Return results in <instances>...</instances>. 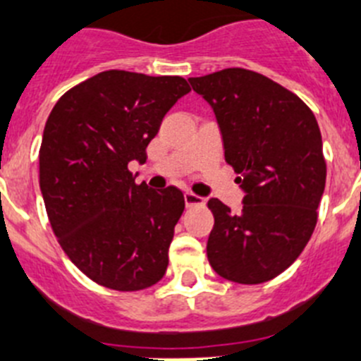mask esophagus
Segmentation results:
<instances>
[{
	"instance_id": "esophagus-1",
	"label": "esophagus",
	"mask_w": 361,
	"mask_h": 361,
	"mask_svg": "<svg viewBox=\"0 0 361 361\" xmlns=\"http://www.w3.org/2000/svg\"><path fill=\"white\" fill-rule=\"evenodd\" d=\"M184 202H186L188 207H197V206H204V204H206V200L195 193H186L184 195Z\"/></svg>"
}]
</instances>
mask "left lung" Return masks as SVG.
<instances>
[{
  "label": "left lung",
  "instance_id": "left-lung-1",
  "mask_svg": "<svg viewBox=\"0 0 361 361\" xmlns=\"http://www.w3.org/2000/svg\"><path fill=\"white\" fill-rule=\"evenodd\" d=\"M220 125L226 161L245 191L240 213L218 198L207 259L224 279L259 284L299 257L326 186L322 135L312 109L261 73L227 68L190 78Z\"/></svg>",
  "mask_w": 361,
  "mask_h": 361
}]
</instances>
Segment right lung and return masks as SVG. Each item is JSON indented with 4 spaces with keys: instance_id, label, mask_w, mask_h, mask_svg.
Segmentation results:
<instances>
[{
    "instance_id": "1",
    "label": "right lung",
    "mask_w": 361,
    "mask_h": 361,
    "mask_svg": "<svg viewBox=\"0 0 361 361\" xmlns=\"http://www.w3.org/2000/svg\"><path fill=\"white\" fill-rule=\"evenodd\" d=\"M191 87L183 77L109 69L64 92L39 150V184L62 250L91 281L140 292L163 279L183 191L135 184L130 161Z\"/></svg>"
}]
</instances>
